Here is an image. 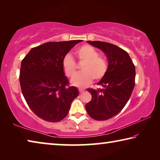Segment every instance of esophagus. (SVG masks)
<instances>
[{
    "mask_svg": "<svg viewBox=\"0 0 160 160\" xmlns=\"http://www.w3.org/2000/svg\"><path fill=\"white\" fill-rule=\"evenodd\" d=\"M84 91H85V90H82V89H79V92H80V93H82Z\"/></svg>",
    "mask_w": 160,
    "mask_h": 160,
    "instance_id": "esophagus-1",
    "label": "esophagus"
}]
</instances>
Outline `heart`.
Segmentation results:
<instances>
[{"label": "heart", "mask_w": 160, "mask_h": 160, "mask_svg": "<svg viewBox=\"0 0 160 160\" xmlns=\"http://www.w3.org/2000/svg\"><path fill=\"white\" fill-rule=\"evenodd\" d=\"M78 58L82 62L83 72L72 78L71 83L79 88H84L92 82L93 79L99 81L106 75L107 63L95 48L90 45H83L76 50ZM62 67L67 77L72 78L76 74V64L70 54L65 56L62 61Z\"/></svg>", "instance_id": "b5f03b06"}]
</instances>
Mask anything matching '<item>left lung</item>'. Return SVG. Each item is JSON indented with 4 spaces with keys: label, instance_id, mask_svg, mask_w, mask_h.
<instances>
[{
    "label": "left lung",
    "instance_id": "obj_1",
    "mask_svg": "<svg viewBox=\"0 0 160 160\" xmlns=\"http://www.w3.org/2000/svg\"><path fill=\"white\" fill-rule=\"evenodd\" d=\"M88 43L106 54L109 65L106 75L97 83L102 88L88 89L92 99L85 109L95 120H107L118 114L129 100L135 85V66L128 53L117 46L100 41Z\"/></svg>",
    "mask_w": 160,
    "mask_h": 160
}]
</instances>
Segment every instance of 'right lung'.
<instances>
[{"label": "right lung", "mask_w": 160, "mask_h": 160, "mask_svg": "<svg viewBox=\"0 0 160 160\" xmlns=\"http://www.w3.org/2000/svg\"><path fill=\"white\" fill-rule=\"evenodd\" d=\"M82 40L47 42L32 48L21 63L20 83L28 106L35 114L49 122L67 116L77 88L68 87L62 61Z\"/></svg>", "instance_id": "add662e5"}]
</instances>
